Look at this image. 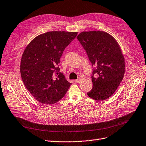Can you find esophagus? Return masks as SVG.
<instances>
[{
    "mask_svg": "<svg viewBox=\"0 0 146 146\" xmlns=\"http://www.w3.org/2000/svg\"><path fill=\"white\" fill-rule=\"evenodd\" d=\"M81 80H81V78H78L77 80H75V82L76 83H80L81 81Z\"/></svg>",
    "mask_w": 146,
    "mask_h": 146,
    "instance_id": "1",
    "label": "esophagus"
}]
</instances>
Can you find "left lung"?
Returning <instances> with one entry per match:
<instances>
[{"mask_svg": "<svg viewBox=\"0 0 146 146\" xmlns=\"http://www.w3.org/2000/svg\"><path fill=\"white\" fill-rule=\"evenodd\" d=\"M77 39L86 50L93 69V88L87 93L96 101L107 100L117 90L125 71L124 56L119 43L109 33L104 31L82 32ZM97 74L98 77H93Z\"/></svg>", "mask_w": 146, "mask_h": 146, "instance_id": "obj_1", "label": "left lung"}]
</instances>
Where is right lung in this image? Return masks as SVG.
<instances>
[{"instance_id":"right-lung-1","label":"right lung","mask_w":146,"mask_h":146,"mask_svg":"<svg viewBox=\"0 0 146 146\" xmlns=\"http://www.w3.org/2000/svg\"><path fill=\"white\" fill-rule=\"evenodd\" d=\"M78 32L51 31L35 38L22 54L20 73L31 94L40 103L53 104L65 96L71 83L59 72L63 51ZM58 77L54 76V72Z\"/></svg>"}]
</instances>
